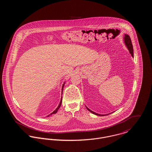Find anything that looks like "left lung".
Here are the masks:
<instances>
[{
	"mask_svg": "<svg viewBox=\"0 0 152 152\" xmlns=\"http://www.w3.org/2000/svg\"><path fill=\"white\" fill-rule=\"evenodd\" d=\"M124 39V43H125V45H126V47L128 49V50H129V53H130L132 57H133V45H132V42H131V40H130L129 36L128 35V34H125L124 35V39ZM86 108H87V109H88L90 112H91L92 113H93V114H94V115H95L101 116L108 115H109V114H110V113H112L113 112H111V113H108V114L102 115V114L97 113H96V112H95L91 110V109H89L87 107H86ZM114 112H115V111H114Z\"/></svg>",
	"mask_w": 152,
	"mask_h": 152,
	"instance_id": "obj_1",
	"label": "left lung"
}]
</instances>
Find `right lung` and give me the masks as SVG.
<instances>
[{
  "instance_id": "right-lung-1",
  "label": "right lung",
  "mask_w": 152,
  "mask_h": 152,
  "mask_svg": "<svg viewBox=\"0 0 152 152\" xmlns=\"http://www.w3.org/2000/svg\"><path fill=\"white\" fill-rule=\"evenodd\" d=\"M65 81L64 83V84H63V86H62V89H61V95H62V94H63V88L64 87V85H65ZM62 98H63V96H61V100H60V104H59V105H58V107L56 108V110H54L52 113H51L50 115H47V117H49L50 116H51V115H53V114H55V113H56L57 112V111L58 110V109L59 108H60V107H61V102H62Z\"/></svg>"
}]
</instances>
